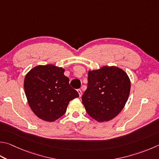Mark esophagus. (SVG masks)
Listing matches in <instances>:
<instances>
[{
    "label": "esophagus",
    "instance_id": "esophagus-1",
    "mask_svg": "<svg viewBox=\"0 0 159 159\" xmlns=\"http://www.w3.org/2000/svg\"><path fill=\"white\" fill-rule=\"evenodd\" d=\"M77 92H78V93H79V97H81V95H82V92H81V90H80V89H78Z\"/></svg>",
    "mask_w": 159,
    "mask_h": 159
}]
</instances>
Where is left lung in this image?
Segmentation results:
<instances>
[{"label":"left lung","instance_id":"left-lung-1","mask_svg":"<svg viewBox=\"0 0 159 159\" xmlns=\"http://www.w3.org/2000/svg\"><path fill=\"white\" fill-rule=\"evenodd\" d=\"M131 90L127 74L115 66L88 71V88L82 103L88 114L98 122L113 119L125 107Z\"/></svg>","mask_w":159,"mask_h":159}]
</instances>
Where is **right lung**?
Segmentation results:
<instances>
[{"label": "right lung", "mask_w": 159, "mask_h": 159, "mask_svg": "<svg viewBox=\"0 0 159 159\" xmlns=\"http://www.w3.org/2000/svg\"><path fill=\"white\" fill-rule=\"evenodd\" d=\"M64 72L62 67L49 64L37 65L25 74L24 86L28 105L39 119L55 122L65 113L70 101L79 97Z\"/></svg>", "instance_id": "add662e5"}]
</instances>
